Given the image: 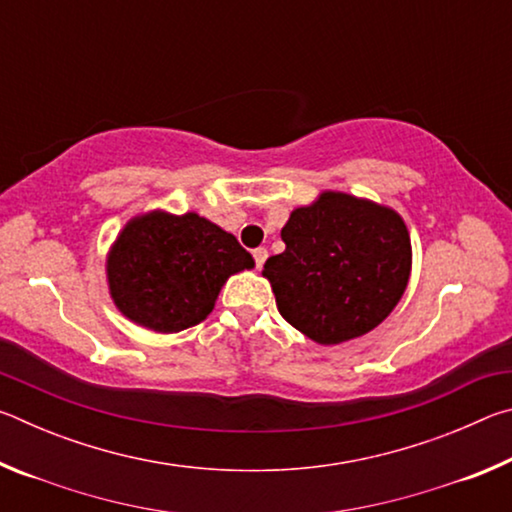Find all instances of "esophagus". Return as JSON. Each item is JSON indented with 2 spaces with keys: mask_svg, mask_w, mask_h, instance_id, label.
<instances>
[{
  "mask_svg": "<svg viewBox=\"0 0 512 512\" xmlns=\"http://www.w3.org/2000/svg\"><path fill=\"white\" fill-rule=\"evenodd\" d=\"M253 259H255V266L262 268L264 262L268 259V250L266 248H255L253 250Z\"/></svg>",
  "mask_w": 512,
  "mask_h": 512,
  "instance_id": "34e87169",
  "label": "esophagus"
}]
</instances>
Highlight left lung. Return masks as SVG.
Segmentation results:
<instances>
[{
  "label": "left lung",
  "mask_w": 512,
  "mask_h": 512,
  "mask_svg": "<svg viewBox=\"0 0 512 512\" xmlns=\"http://www.w3.org/2000/svg\"><path fill=\"white\" fill-rule=\"evenodd\" d=\"M284 253L268 257L282 318L320 345L359 339L397 307L411 277V237L393 207L320 192L282 228Z\"/></svg>",
  "instance_id": "left-lung-1"
}]
</instances>
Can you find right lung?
Instances as JSON below:
<instances>
[{
	"label": "right lung",
	"instance_id": "add662e5",
	"mask_svg": "<svg viewBox=\"0 0 512 512\" xmlns=\"http://www.w3.org/2000/svg\"><path fill=\"white\" fill-rule=\"evenodd\" d=\"M255 268L235 235L196 212L133 216L106 255L115 307L131 323L176 334L210 316L230 275Z\"/></svg>",
	"mask_w": 512,
	"mask_h": 512
}]
</instances>
